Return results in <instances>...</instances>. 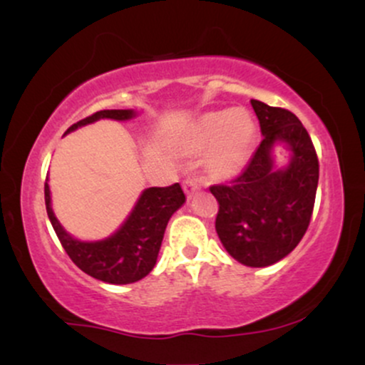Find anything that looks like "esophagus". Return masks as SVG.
<instances>
[{"instance_id": "esophagus-1", "label": "esophagus", "mask_w": 365, "mask_h": 365, "mask_svg": "<svg viewBox=\"0 0 365 365\" xmlns=\"http://www.w3.org/2000/svg\"><path fill=\"white\" fill-rule=\"evenodd\" d=\"M199 188H200V185H199V183H197V180L187 178L185 182H183V190H185V194H187L188 199H190V197L194 195L195 192L199 190Z\"/></svg>"}]
</instances>
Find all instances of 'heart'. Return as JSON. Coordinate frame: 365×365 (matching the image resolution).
I'll return each instance as SVG.
<instances>
[{
  "mask_svg": "<svg viewBox=\"0 0 365 365\" xmlns=\"http://www.w3.org/2000/svg\"><path fill=\"white\" fill-rule=\"evenodd\" d=\"M257 125L245 110L209 111L192 121L182 139L192 154L207 153V168L217 178H235L252 154Z\"/></svg>",
  "mask_w": 365,
  "mask_h": 365,
  "instance_id": "obj_1",
  "label": "heart"
}]
</instances>
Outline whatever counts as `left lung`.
<instances>
[{
  "mask_svg": "<svg viewBox=\"0 0 365 365\" xmlns=\"http://www.w3.org/2000/svg\"><path fill=\"white\" fill-rule=\"evenodd\" d=\"M261 125L262 142L244 173L232 185L211 187L220 202L216 232L226 252L249 267L282 261L299 245L311 221L319 161L307 130L283 108L250 101ZM278 145L289 153L275 163Z\"/></svg>",
  "mask_w": 365,
  "mask_h": 365,
  "instance_id": "1",
  "label": "left lung"
}]
</instances>
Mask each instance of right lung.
Wrapping results in <instances>:
<instances>
[{"instance_id": "add662e5", "label": "right lung", "mask_w": 365, "mask_h": 365, "mask_svg": "<svg viewBox=\"0 0 365 365\" xmlns=\"http://www.w3.org/2000/svg\"><path fill=\"white\" fill-rule=\"evenodd\" d=\"M137 116L133 110H103L87 116L66 130V133L99 120L128 121ZM65 133V135H66ZM46 211L63 249L86 274L111 284L135 283L156 266L159 249L170 217L185 204L180 183L171 187H149L142 190L127 220L103 240H78L63 228L51 206V190L44 183Z\"/></svg>"}]
</instances>
